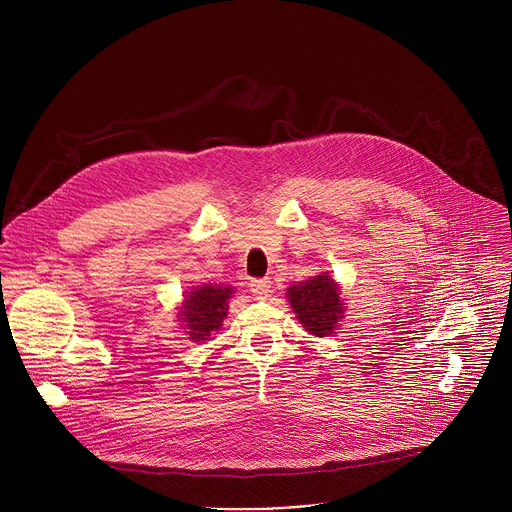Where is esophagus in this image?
Instances as JSON below:
<instances>
[{
	"instance_id": "34e87169",
	"label": "esophagus",
	"mask_w": 512,
	"mask_h": 512,
	"mask_svg": "<svg viewBox=\"0 0 512 512\" xmlns=\"http://www.w3.org/2000/svg\"><path fill=\"white\" fill-rule=\"evenodd\" d=\"M249 287H251V294L257 300H265L271 294V281L269 279H251Z\"/></svg>"
}]
</instances>
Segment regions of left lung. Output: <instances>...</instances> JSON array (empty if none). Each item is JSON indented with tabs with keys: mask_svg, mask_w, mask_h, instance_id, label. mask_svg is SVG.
Wrapping results in <instances>:
<instances>
[{
	"mask_svg": "<svg viewBox=\"0 0 512 512\" xmlns=\"http://www.w3.org/2000/svg\"><path fill=\"white\" fill-rule=\"evenodd\" d=\"M287 300L298 314V320L314 336H328L342 318V302L336 281L322 273L287 289Z\"/></svg>",
	"mask_w": 512,
	"mask_h": 512,
	"instance_id": "1",
	"label": "left lung"
}]
</instances>
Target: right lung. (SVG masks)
<instances>
[{"mask_svg":"<svg viewBox=\"0 0 512 512\" xmlns=\"http://www.w3.org/2000/svg\"><path fill=\"white\" fill-rule=\"evenodd\" d=\"M233 287L223 285H202L190 291L188 300L182 306V322L194 342L208 340L212 332L221 328Z\"/></svg>","mask_w":512,"mask_h":512,"instance_id":"obj_1","label":"right lung"}]
</instances>
